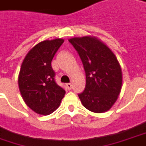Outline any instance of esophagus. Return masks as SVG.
<instances>
[{
  "mask_svg": "<svg viewBox=\"0 0 146 146\" xmlns=\"http://www.w3.org/2000/svg\"><path fill=\"white\" fill-rule=\"evenodd\" d=\"M66 86H67V89H68V90H71V87H72V85H71V83H67V84H66Z\"/></svg>",
  "mask_w": 146,
  "mask_h": 146,
  "instance_id": "obj_1",
  "label": "esophagus"
}]
</instances>
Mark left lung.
Instances as JSON below:
<instances>
[{"label": "left lung", "mask_w": 146, "mask_h": 146, "mask_svg": "<svg viewBox=\"0 0 146 146\" xmlns=\"http://www.w3.org/2000/svg\"><path fill=\"white\" fill-rule=\"evenodd\" d=\"M69 42L79 54L86 73L85 90L79 94L83 106L94 113L109 110L117 99L122 84L116 56L96 38H72Z\"/></svg>", "instance_id": "1"}]
</instances>
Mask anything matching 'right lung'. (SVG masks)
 Instances as JSON below:
<instances>
[{
  "label": "right lung",
  "instance_id": "obj_1",
  "mask_svg": "<svg viewBox=\"0 0 146 146\" xmlns=\"http://www.w3.org/2000/svg\"><path fill=\"white\" fill-rule=\"evenodd\" d=\"M64 42L44 40L32 48L21 64L18 84L23 99L36 113L48 115L59 106L66 93L55 80L52 60Z\"/></svg>",
  "mask_w": 146,
  "mask_h": 146
}]
</instances>
